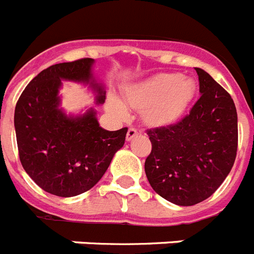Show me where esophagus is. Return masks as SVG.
<instances>
[{"label":"esophagus","instance_id":"1","mask_svg":"<svg viewBox=\"0 0 254 254\" xmlns=\"http://www.w3.org/2000/svg\"><path fill=\"white\" fill-rule=\"evenodd\" d=\"M137 135H138L137 129L131 127V128H128V131H127V136H126V138H127V141H131L132 138L136 137Z\"/></svg>","mask_w":254,"mask_h":254}]
</instances>
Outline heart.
Here are the masks:
<instances>
[{"mask_svg":"<svg viewBox=\"0 0 254 254\" xmlns=\"http://www.w3.org/2000/svg\"><path fill=\"white\" fill-rule=\"evenodd\" d=\"M196 86L191 78L179 73L158 74L126 90V101L135 109L142 110L144 121L155 127L172 125L191 104ZM109 110L119 118H127L128 109L122 101L112 97Z\"/></svg>","mask_w":254,"mask_h":254,"instance_id":"1","label":"heart"}]
</instances>
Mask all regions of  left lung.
Here are the masks:
<instances>
[{
  "mask_svg": "<svg viewBox=\"0 0 254 254\" xmlns=\"http://www.w3.org/2000/svg\"><path fill=\"white\" fill-rule=\"evenodd\" d=\"M200 97L176 125L149 129L145 173L154 191L176 205L209 198L234 166L238 114L233 99L211 75L195 68Z\"/></svg>",
  "mask_w": 254,
  "mask_h": 254,
  "instance_id": "8db88e82",
  "label": "left lung"
}]
</instances>
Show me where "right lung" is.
Here are the masks:
<instances>
[{"label":"right lung","instance_id":"add662e5","mask_svg":"<svg viewBox=\"0 0 254 254\" xmlns=\"http://www.w3.org/2000/svg\"><path fill=\"white\" fill-rule=\"evenodd\" d=\"M94 64L87 58L51 65L29 82L15 108L21 166L41 189L56 196L70 198L94 188L125 145L127 128L104 129L94 108L79 114L62 108L63 81L87 86L95 104H104L105 87L95 78Z\"/></svg>","mask_w":254,"mask_h":254}]
</instances>
